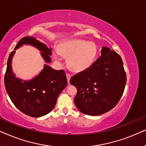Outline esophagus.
<instances>
[{"mask_svg":"<svg viewBox=\"0 0 146 146\" xmlns=\"http://www.w3.org/2000/svg\"><path fill=\"white\" fill-rule=\"evenodd\" d=\"M66 76H67V81H68V83H69V81H70V79H71V74H70V73H66Z\"/></svg>","mask_w":146,"mask_h":146,"instance_id":"34e87169","label":"esophagus"}]
</instances>
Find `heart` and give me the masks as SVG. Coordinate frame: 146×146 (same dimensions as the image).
Here are the masks:
<instances>
[{"mask_svg": "<svg viewBox=\"0 0 146 146\" xmlns=\"http://www.w3.org/2000/svg\"><path fill=\"white\" fill-rule=\"evenodd\" d=\"M98 53V47L93 42L81 39L67 40L61 44L55 58L61 60V55L67 57V65L73 71L80 72L87 69L93 63Z\"/></svg>", "mask_w": 146, "mask_h": 146, "instance_id": "heart-1", "label": "heart"}]
</instances>
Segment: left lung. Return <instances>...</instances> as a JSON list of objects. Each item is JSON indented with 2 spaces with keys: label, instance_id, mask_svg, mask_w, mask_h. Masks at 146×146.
Listing matches in <instances>:
<instances>
[{
  "label": "left lung",
  "instance_id": "1",
  "mask_svg": "<svg viewBox=\"0 0 146 146\" xmlns=\"http://www.w3.org/2000/svg\"><path fill=\"white\" fill-rule=\"evenodd\" d=\"M126 81L121 57L114 50L103 46L100 57L90 67L70 79V83L77 89L75 106L89 115L108 112L119 102Z\"/></svg>",
  "mask_w": 146,
  "mask_h": 146
}]
</instances>
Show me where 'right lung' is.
I'll list each match as a JSON object with an SVG mask.
<instances>
[{"label": "right lung", "instance_id": "obj_1", "mask_svg": "<svg viewBox=\"0 0 146 146\" xmlns=\"http://www.w3.org/2000/svg\"><path fill=\"white\" fill-rule=\"evenodd\" d=\"M31 44L41 50L46 63L51 59V48L33 36H25L18 42L15 49L23 44ZM15 51L11 52L7 61L5 85L10 99L15 107L26 115L39 117L48 113L55 108L57 99L67 86V80L63 70L56 71L45 65L38 75L30 81H22L13 73L11 61Z\"/></svg>", "mask_w": 146, "mask_h": 146}]
</instances>
